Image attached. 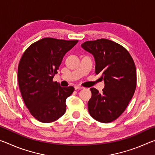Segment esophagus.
I'll use <instances>...</instances> for the list:
<instances>
[{"label":"esophagus","mask_w":155,"mask_h":155,"mask_svg":"<svg viewBox=\"0 0 155 155\" xmlns=\"http://www.w3.org/2000/svg\"><path fill=\"white\" fill-rule=\"evenodd\" d=\"M74 88H75V90H81V89H83L84 87H82V86H80V85H76V86H74Z\"/></svg>","instance_id":"1"}]
</instances>
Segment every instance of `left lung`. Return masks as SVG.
<instances>
[{"mask_svg":"<svg viewBox=\"0 0 155 155\" xmlns=\"http://www.w3.org/2000/svg\"><path fill=\"white\" fill-rule=\"evenodd\" d=\"M82 48L95 59V73H101L104 88L99 93L91 88L88 111L97 121L109 123L127 109L135 93L137 74L134 61L124 47L107 39L85 41Z\"/></svg>","mask_w":155,"mask_h":155,"instance_id":"1","label":"left lung"}]
</instances>
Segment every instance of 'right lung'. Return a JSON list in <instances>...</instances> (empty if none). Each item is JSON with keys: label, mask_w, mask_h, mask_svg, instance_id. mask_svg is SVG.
<instances>
[{"label": "right lung", "mask_w": 155, "mask_h": 155, "mask_svg": "<svg viewBox=\"0 0 155 155\" xmlns=\"http://www.w3.org/2000/svg\"><path fill=\"white\" fill-rule=\"evenodd\" d=\"M77 42L43 38L28 46L21 57L18 68L20 93L26 107L38 121L52 122L65 114V101L74 88L61 87L52 79L65 54Z\"/></svg>", "instance_id": "obj_1"}]
</instances>
